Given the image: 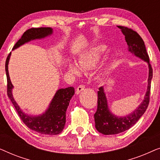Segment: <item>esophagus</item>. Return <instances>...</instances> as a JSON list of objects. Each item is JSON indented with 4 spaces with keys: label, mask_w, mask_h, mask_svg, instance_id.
Segmentation results:
<instances>
[{
    "label": "esophagus",
    "mask_w": 160,
    "mask_h": 160,
    "mask_svg": "<svg viewBox=\"0 0 160 160\" xmlns=\"http://www.w3.org/2000/svg\"><path fill=\"white\" fill-rule=\"evenodd\" d=\"M84 88H85V87H84V85H79V86H78V87H77V89H76V94H79L81 92H82L83 90H84Z\"/></svg>",
    "instance_id": "obj_1"
}]
</instances>
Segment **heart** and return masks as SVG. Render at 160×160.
<instances>
[{
    "instance_id": "1",
    "label": "heart",
    "mask_w": 160,
    "mask_h": 160,
    "mask_svg": "<svg viewBox=\"0 0 160 160\" xmlns=\"http://www.w3.org/2000/svg\"><path fill=\"white\" fill-rule=\"evenodd\" d=\"M106 51V47L103 45L98 46L93 48L92 49L87 53L83 54L78 60V65L84 70L92 69L96 67L101 56ZM68 70L70 73L74 76H78L82 73V70L78 65L75 62H70L68 65ZM106 75L105 73H100L99 78L100 80H104Z\"/></svg>"
}]
</instances>
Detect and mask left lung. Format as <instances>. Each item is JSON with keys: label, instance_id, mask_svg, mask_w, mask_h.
Instances as JSON below:
<instances>
[{"label": "left lung", "instance_id": "obj_1", "mask_svg": "<svg viewBox=\"0 0 160 160\" xmlns=\"http://www.w3.org/2000/svg\"><path fill=\"white\" fill-rule=\"evenodd\" d=\"M125 36V41L128 45V51L135 56L148 63V87L144 99L139 106L130 114L124 117H117L109 110L106 96L102 87L98 92V109L94 115L95 128L103 135H115L124 132L134 125L138 121L149 103L151 82L153 76V70L149 63V58L146 52L145 43L139 34L134 30L123 26H118Z\"/></svg>", "mask_w": 160, "mask_h": 160}]
</instances>
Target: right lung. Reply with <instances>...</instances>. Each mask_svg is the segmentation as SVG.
Wrapping results in <instances>:
<instances>
[{
  "mask_svg": "<svg viewBox=\"0 0 160 160\" xmlns=\"http://www.w3.org/2000/svg\"><path fill=\"white\" fill-rule=\"evenodd\" d=\"M52 32L53 29L51 28H30L24 32L21 38L14 45L13 50L30 41L44 38L46 37L51 36ZM11 54L12 52H10L7 57L5 65L7 77V95L14 105L19 117L28 128L37 132L50 135L60 134L64 129L66 122V110L68 106H69L70 100L75 93L74 88L70 87L65 89H59L52 98L48 108L42 114L31 116L24 113L15 101L12 95V89L14 88V86L10 80L8 70Z\"/></svg>",
  "mask_w": 160,
  "mask_h": 160,
  "instance_id": "1",
  "label": "right lung"
}]
</instances>
